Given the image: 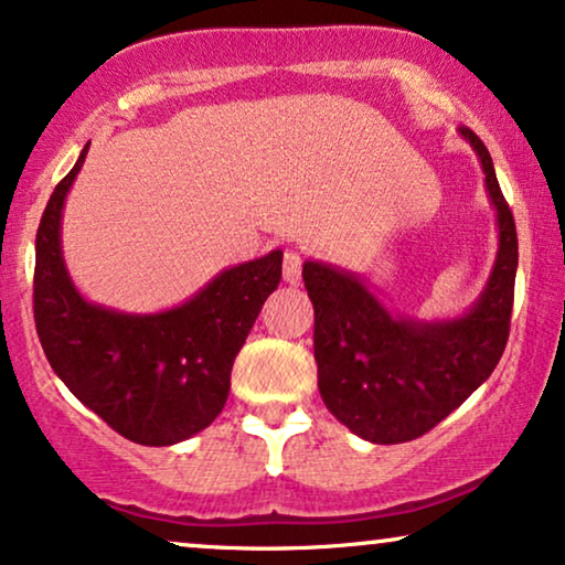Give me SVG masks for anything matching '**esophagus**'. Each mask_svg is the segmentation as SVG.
Returning a JSON list of instances; mask_svg holds the SVG:
<instances>
[{"label":"esophagus","mask_w":565,"mask_h":565,"mask_svg":"<svg viewBox=\"0 0 565 565\" xmlns=\"http://www.w3.org/2000/svg\"><path fill=\"white\" fill-rule=\"evenodd\" d=\"M302 253L297 250H287L284 253V281L291 284V287H297L299 281H302Z\"/></svg>","instance_id":"34e87169"}]
</instances>
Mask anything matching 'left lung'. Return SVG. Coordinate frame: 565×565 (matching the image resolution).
<instances>
[{
	"instance_id": "8db88e82",
	"label": "left lung",
	"mask_w": 565,
	"mask_h": 565,
	"mask_svg": "<svg viewBox=\"0 0 565 565\" xmlns=\"http://www.w3.org/2000/svg\"><path fill=\"white\" fill-rule=\"evenodd\" d=\"M460 137L478 154L499 224L491 276L468 312L449 320L393 315L356 274L305 260L322 403L372 445H401L431 431L491 377L507 349L519 260L514 216L483 141L465 126Z\"/></svg>"
}]
</instances>
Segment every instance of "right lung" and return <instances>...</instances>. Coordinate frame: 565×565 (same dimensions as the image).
<instances>
[{"label":"right lung","mask_w":565,"mask_h":565,"mask_svg":"<svg viewBox=\"0 0 565 565\" xmlns=\"http://www.w3.org/2000/svg\"><path fill=\"white\" fill-rule=\"evenodd\" d=\"M89 145L51 193L35 235L33 312L51 370L120 436L170 447L204 431L230 395V372L263 302L281 281V250L216 274L183 305L134 315L79 295L62 253L66 193Z\"/></svg>","instance_id":"obj_1"}]
</instances>
